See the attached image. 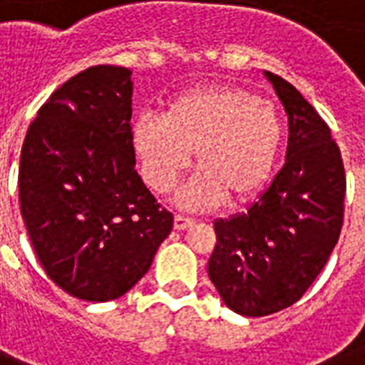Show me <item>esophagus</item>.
Instances as JSON below:
<instances>
[{
    "mask_svg": "<svg viewBox=\"0 0 365 365\" xmlns=\"http://www.w3.org/2000/svg\"><path fill=\"white\" fill-rule=\"evenodd\" d=\"M193 223H195L193 217H185V216H182V214H176V216H174V227H176L178 231L191 227Z\"/></svg>",
    "mask_w": 365,
    "mask_h": 365,
    "instance_id": "obj_1",
    "label": "esophagus"
}]
</instances>
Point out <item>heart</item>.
<instances>
[{"label":"heart","mask_w":365,"mask_h":365,"mask_svg":"<svg viewBox=\"0 0 365 365\" xmlns=\"http://www.w3.org/2000/svg\"><path fill=\"white\" fill-rule=\"evenodd\" d=\"M282 140V117L269 100L222 85L185 91L163 117L145 113L132 125L142 176L157 193L174 187L193 153L199 174L178 195L187 208L254 199L271 180Z\"/></svg>","instance_id":"heart-1"}]
</instances>
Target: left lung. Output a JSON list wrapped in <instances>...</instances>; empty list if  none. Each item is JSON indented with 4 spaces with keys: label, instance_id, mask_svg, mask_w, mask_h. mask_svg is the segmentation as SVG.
<instances>
[{
    "label": "left lung",
    "instance_id": "8db88e82",
    "mask_svg": "<svg viewBox=\"0 0 365 365\" xmlns=\"http://www.w3.org/2000/svg\"><path fill=\"white\" fill-rule=\"evenodd\" d=\"M288 113L286 163L248 210L214 222L208 277L242 317H267L301 299L343 227L345 168L329 126L294 85L265 71Z\"/></svg>",
    "mask_w": 365,
    "mask_h": 365
}]
</instances>
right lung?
I'll list each match as a JSON object with an SVG mask.
<instances>
[{"label":"right lung","mask_w":365,"mask_h":365,"mask_svg":"<svg viewBox=\"0 0 365 365\" xmlns=\"http://www.w3.org/2000/svg\"><path fill=\"white\" fill-rule=\"evenodd\" d=\"M130 73L93 66L71 77L22 143L19 199L31 246L48 278L77 299L125 295L174 225L134 168Z\"/></svg>","instance_id":"1"}]
</instances>
